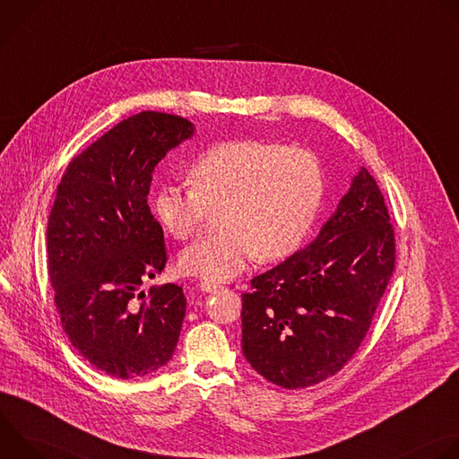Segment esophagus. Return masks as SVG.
I'll return each mask as SVG.
<instances>
[{"instance_id":"obj_1","label":"esophagus","mask_w":459,"mask_h":459,"mask_svg":"<svg viewBox=\"0 0 459 459\" xmlns=\"http://www.w3.org/2000/svg\"><path fill=\"white\" fill-rule=\"evenodd\" d=\"M200 289H202L204 292H216V290L223 289V285H221V283H216V281H202V283H200Z\"/></svg>"}]
</instances>
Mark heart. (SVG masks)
I'll return each mask as SVG.
<instances>
[{
    "instance_id": "heart-1",
    "label": "heart",
    "mask_w": 459,
    "mask_h": 459,
    "mask_svg": "<svg viewBox=\"0 0 459 459\" xmlns=\"http://www.w3.org/2000/svg\"><path fill=\"white\" fill-rule=\"evenodd\" d=\"M190 188L161 185L152 212L167 234L188 239L216 211V229L178 257L183 274L232 280L257 255L265 264L292 255L307 239L325 194L316 152L271 140H227L195 158Z\"/></svg>"
}]
</instances>
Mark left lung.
<instances>
[{
  "label": "left lung",
  "mask_w": 459,
  "mask_h": 459,
  "mask_svg": "<svg viewBox=\"0 0 459 459\" xmlns=\"http://www.w3.org/2000/svg\"><path fill=\"white\" fill-rule=\"evenodd\" d=\"M394 261L385 198L361 167L317 238L255 276L241 296L247 361L283 388L334 376L365 340Z\"/></svg>",
  "instance_id": "left-lung-1"
}]
</instances>
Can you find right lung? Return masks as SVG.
<instances>
[{
	"label": "right lung",
	"mask_w": 459,
	"mask_h": 459,
	"mask_svg": "<svg viewBox=\"0 0 459 459\" xmlns=\"http://www.w3.org/2000/svg\"><path fill=\"white\" fill-rule=\"evenodd\" d=\"M194 125L143 110L73 158L48 216V276L61 326L98 370L130 379L163 367L178 345L186 299L167 283L163 229L149 209L152 172Z\"/></svg>",
	"instance_id": "add662e5"
}]
</instances>
